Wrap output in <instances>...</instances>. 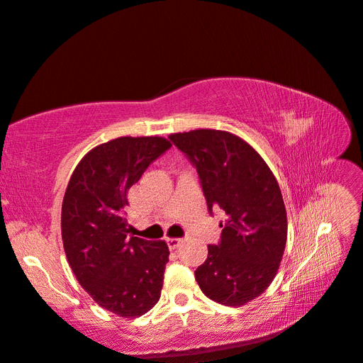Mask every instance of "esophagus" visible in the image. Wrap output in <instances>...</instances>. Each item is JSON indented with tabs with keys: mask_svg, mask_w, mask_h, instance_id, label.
I'll list each match as a JSON object with an SVG mask.
<instances>
[{
	"mask_svg": "<svg viewBox=\"0 0 363 363\" xmlns=\"http://www.w3.org/2000/svg\"><path fill=\"white\" fill-rule=\"evenodd\" d=\"M167 243L170 250H176V247L181 246L182 239H178V237H170V239H167Z\"/></svg>",
	"mask_w": 363,
	"mask_h": 363,
	"instance_id": "34e87169",
	"label": "esophagus"
}]
</instances>
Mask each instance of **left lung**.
<instances>
[{
	"mask_svg": "<svg viewBox=\"0 0 363 363\" xmlns=\"http://www.w3.org/2000/svg\"><path fill=\"white\" fill-rule=\"evenodd\" d=\"M196 165L208 210H223L219 245L196 269L213 301L240 307L260 296L278 272L287 240V214L272 170L251 144L226 130L170 133Z\"/></svg>",
	"mask_w": 363,
	"mask_h": 363,
	"instance_id": "left-lung-1",
	"label": "left lung"
}]
</instances>
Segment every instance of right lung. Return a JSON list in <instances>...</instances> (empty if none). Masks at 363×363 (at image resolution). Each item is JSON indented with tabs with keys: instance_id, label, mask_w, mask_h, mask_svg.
<instances>
[{
	"instance_id": "right-lung-1",
	"label": "right lung",
	"mask_w": 363,
	"mask_h": 363,
	"mask_svg": "<svg viewBox=\"0 0 363 363\" xmlns=\"http://www.w3.org/2000/svg\"><path fill=\"white\" fill-rule=\"evenodd\" d=\"M162 137H120L91 149L62 202V242L79 284L105 310L138 318L160 301L169 246L128 237V193L170 149Z\"/></svg>"
}]
</instances>
